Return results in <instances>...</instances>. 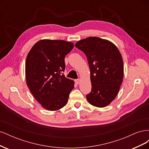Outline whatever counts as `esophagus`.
<instances>
[{
    "instance_id": "1",
    "label": "esophagus",
    "mask_w": 149,
    "mask_h": 149,
    "mask_svg": "<svg viewBox=\"0 0 149 149\" xmlns=\"http://www.w3.org/2000/svg\"><path fill=\"white\" fill-rule=\"evenodd\" d=\"M74 81H75V83H76V84H78L79 83L80 80H79V79H75V80H74Z\"/></svg>"
}]
</instances>
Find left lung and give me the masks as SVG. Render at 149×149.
Returning <instances> with one entry per match:
<instances>
[{
  "label": "left lung",
  "mask_w": 149,
  "mask_h": 149,
  "mask_svg": "<svg viewBox=\"0 0 149 149\" xmlns=\"http://www.w3.org/2000/svg\"><path fill=\"white\" fill-rule=\"evenodd\" d=\"M75 47L83 52L88 61L92 88L86 95L88 101L97 107L108 106L118 95L123 79L119 50L109 40L96 37L81 40Z\"/></svg>",
  "instance_id": "obj_1"
}]
</instances>
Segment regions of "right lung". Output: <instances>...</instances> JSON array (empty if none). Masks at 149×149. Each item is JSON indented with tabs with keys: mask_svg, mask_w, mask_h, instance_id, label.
<instances>
[{
	"mask_svg": "<svg viewBox=\"0 0 149 149\" xmlns=\"http://www.w3.org/2000/svg\"><path fill=\"white\" fill-rule=\"evenodd\" d=\"M74 45L61 40H41L31 48L26 58V82L42 106L57 111L68 102L74 82L66 78L65 57Z\"/></svg>",
	"mask_w": 149,
	"mask_h": 149,
	"instance_id": "1",
	"label": "right lung"
}]
</instances>
